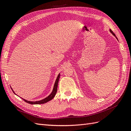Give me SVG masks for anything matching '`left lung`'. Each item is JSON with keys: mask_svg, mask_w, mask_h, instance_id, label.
<instances>
[{"mask_svg": "<svg viewBox=\"0 0 131 131\" xmlns=\"http://www.w3.org/2000/svg\"><path fill=\"white\" fill-rule=\"evenodd\" d=\"M109 30H110V33H112V34H113V35H114V37H115V38H116V39H117V40H118V39H117V37H116V35H115V34H114V33H113V31H112V30H111V29H109Z\"/></svg>", "mask_w": 131, "mask_h": 131, "instance_id": "8db88e82", "label": "left lung"}]
</instances>
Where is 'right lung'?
Returning <instances> with one entry per match:
<instances>
[{
    "instance_id": "1",
    "label": "right lung",
    "mask_w": 131,
    "mask_h": 131,
    "mask_svg": "<svg viewBox=\"0 0 131 131\" xmlns=\"http://www.w3.org/2000/svg\"><path fill=\"white\" fill-rule=\"evenodd\" d=\"M59 77H60V73H59V74L58 75V76L57 77V79L56 80V81H55L54 82V86H53V90L52 91V92L51 93V94L49 95V96H47L46 98L43 99V100H40V101H27L26 100H25V99H23L22 98H21L23 100H24L26 102L28 103L29 104H44V103H47V102H49L51 100H52V99L54 97L55 95H56V92H57V86H58V81H59ZM12 90H13V92L16 94V93H15V92L14 91V90H13V89L11 88Z\"/></svg>"
}]
</instances>
